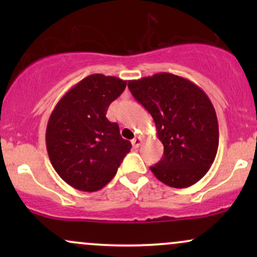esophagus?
<instances>
[{
    "label": "esophagus",
    "instance_id": "1",
    "mask_svg": "<svg viewBox=\"0 0 257 257\" xmlns=\"http://www.w3.org/2000/svg\"><path fill=\"white\" fill-rule=\"evenodd\" d=\"M141 143H143V139H141L140 137H135L132 140V145H133V147H134V149H138V147H140Z\"/></svg>",
    "mask_w": 257,
    "mask_h": 257
}]
</instances>
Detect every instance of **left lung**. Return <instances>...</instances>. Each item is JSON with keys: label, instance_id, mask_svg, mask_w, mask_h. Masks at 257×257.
<instances>
[{"label": "left lung", "instance_id": "8db88e82", "mask_svg": "<svg viewBox=\"0 0 257 257\" xmlns=\"http://www.w3.org/2000/svg\"><path fill=\"white\" fill-rule=\"evenodd\" d=\"M133 96L152 116L163 158L150 168L159 181L186 188L208 173L219 147V124L210 99L198 85L161 72L128 82Z\"/></svg>", "mask_w": 257, "mask_h": 257}]
</instances>
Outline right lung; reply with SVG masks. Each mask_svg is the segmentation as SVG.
<instances>
[{
    "instance_id": "1",
    "label": "right lung",
    "mask_w": 257,
    "mask_h": 257,
    "mask_svg": "<svg viewBox=\"0 0 257 257\" xmlns=\"http://www.w3.org/2000/svg\"><path fill=\"white\" fill-rule=\"evenodd\" d=\"M125 85L126 81L113 76H88L59 100L49 117V159L59 176L76 190H101L131 151V141L120 137L118 124L106 118L108 106Z\"/></svg>"
}]
</instances>
